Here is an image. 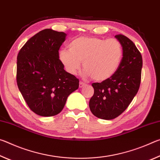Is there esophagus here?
Here are the masks:
<instances>
[{"label":"esophagus","instance_id":"esophagus-1","mask_svg":"<svg viewBox=\"0 0 160 160\" xmlns=\"http://www.w3.org/2000/svg\"><path fill=\"white\" fill-rule=\"evenodd\" d=\"M86 85V84L85 82H80L79 83V88H82L83 87H85Z\"/></svg>","mask_w":160,"mask_h":160}]
</instances>
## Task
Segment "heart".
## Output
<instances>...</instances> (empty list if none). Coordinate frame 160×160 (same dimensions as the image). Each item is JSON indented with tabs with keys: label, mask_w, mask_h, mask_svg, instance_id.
Returning <instances> with one entry per match:
<instances>
[{
	"label": "heart",
	"mask_w": 160,
	"mask_h": 160,
	"mask_svg": "<svg viewBox=\"0 0 160 160\" xmlns=\"http://www.w3.org/2000/svg\"><path fill=\"white\" fill-rule=\"evenodd\" d=\"M123 53L122 44L116 39L80 37L71 42L69 50H61L58 57L70 74H76L82 62L85 77L104 81L117 71Z\"/></svg>",
	"instance_id": "obj_1"
}]
</instances>
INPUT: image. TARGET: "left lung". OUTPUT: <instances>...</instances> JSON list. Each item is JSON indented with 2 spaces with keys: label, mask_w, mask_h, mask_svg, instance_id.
<instances>
[{
  "label": "left lung",
  "mask_w": 160,
  "mask_h": 160,
  "mask_svg": "<svg viewBox=\"0 0 160 160\" xmlns=\"http://www.w3.org/2000/svg\"><path fill=\"white\" fill-rule=\"evenodd\" d=\"M115 37L123 47V58L113 75L102 82L92 84L94 94L89 107L97 118L111 120L125 111L139 90L142 58L133 42L123 34Z\"/></svg>",
  "instance_id": "obj_1"
}]
</instances>
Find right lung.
<instances>
[{
  "instance_id": "obj_1",
  "label": "right lung",
  "mask_w": 160,
  "mask_h": 160,
  "mask_svg": "<svg viewBox=\"0 0 160 160\" xmlns=\"http://www.w3.org/2000/svg\"><path fill=\"white\" fill-rule=\"evenodd\" d=\"M66 34L46 29L31 37L17 58V84L32 112L53 116L63 109L79 80L64 70L58 51Z\"/></svg>"
}]
</instances>
